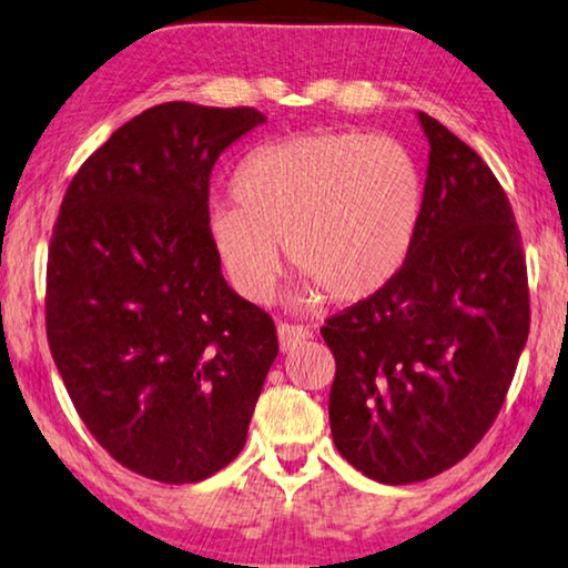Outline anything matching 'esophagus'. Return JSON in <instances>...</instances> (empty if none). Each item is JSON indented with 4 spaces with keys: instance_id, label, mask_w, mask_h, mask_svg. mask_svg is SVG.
Wrapping results in <instances>:
<instances>
[{
    "instance_id": "esophagus-1",
    "label": "esophagus",
    "mask_w": 568,
    "mask_h": 568,
    "mask_svg": "<svg viewBox=\"0 0 568 568\" xmlns=\"http://www.w3.org/2000/svg\"><path fill=\"white\" fill-rule=\"evenodd\" d=\"M278 347H282V352H290L294 349L296 345H302L304 339H310L312 334L306 327H294V324H278Z\"/></svg>"
}]
</instances>
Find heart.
<instances>
[{"label":"heart","mask_w":568,"mask_h":568,"mask_svg":"<svg viewBox=\"0 0 568 568\" xmlns=\"http://www.w3.org/2000/svg\"><path fill=\"white\" fill-rule=\"evenodd\" d=\"M236 206L209 211V236L234 290L266 304L284 266L302 268L296 306L383 292L410 254L423 175L389 135L310 133L256 148L231 179Z\"/></svg>","instance_id":"heart-1"}]
</instances>
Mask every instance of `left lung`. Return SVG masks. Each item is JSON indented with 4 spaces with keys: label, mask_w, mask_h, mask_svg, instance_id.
I'll use <instances>...</instances> for the list:
<instances>
[{
    "label": "left lung",
    "mask_w": 568,
    "mask_h": 568,
    "mask_svg": "<svg viewBox=\"0 0 568 568\" xmlns=\"http://www.w3.org/2000/svg\"><path fill=\"white\" fill-rule=\"evenodd\" d=\"M423 211L399 274L327 320L337 375L332 438L387 486L427 480L466 458L504 405L528 339L520 234L480 155L430 115Z\"/></svg>",
    "instance_id": "left-lung-1"
}]
</instances>
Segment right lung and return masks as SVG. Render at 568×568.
I'll use <instances>...</instances> for the list:
<instances>
[{"mask_svg":"<svg viewBox=\"0 0 568 568\" xmlns=\"http://www.w3.org/2000/svg\"><path fill=\"white\" fill-rule=\"evenodd\" d=\"M254 108L163 102L118 128L64 193L48 339L74 410L130 470L196 483L246 443L278 342L221 274L209 179Z\"/></svg>","mask_w":568,"mask_h":568,"instance_id":"right-lung-1","label":"right lung"}]
</instances>
